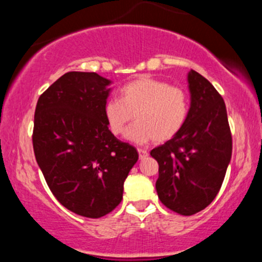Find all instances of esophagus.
<instances>
[{"instance_id": "obj_1", "label": "esophagus", "mask_w": 262, "mask_h": 262, "mask_svg": "<svg viewBox=\"0 0 262 262\" xmlns=\"http://www.w3.org/2000/svg\"><path fill=\"white\" fill-rule=\"evenodd\" d=\"M138 152H139V158L140 159H145L146 156H148L149 152L146 151L145 149H138Z\"/></svg>"}]
</instances>
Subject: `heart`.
Returning a JSON list of instances; mask_svg holds the SVG:
<instances>
[{
  "label": "heart",
  "mask_w": 262,
  "mask_h": 262,
  "mask_svg": "<svg viewBox=\"0 0 262 262\" xmlns=\"http://www.w3.org/2000/svg\"><path fill=\"white\" fill-rule=\"evenodd\" d=\"M188 113L187 92L152 77L130 81L122 89L121 100L113 98L104 106V118L114 135L123 134L129 123L137 121L127 133L137 143L172 139L185 127Z\"/></svg>",
  "instance_id": "1"
}]
</instances>
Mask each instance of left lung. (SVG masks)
Here are the masks:
<instances>
[{"label": "left lung", "instance_id": "obj_1", "mask_svg": "<svg viewBox=\"0 0 262 262\" xmlns=\"http://www.w3.org/2000/svg\"><path fill=\"white\" fill-rule=\"evenodd\" d=\"M188 83L191 107L185 127L150 151L159 164V200L182 215L196 214L212 203L233 149L223 97L194 70L189 71Z\"/></svg>", "mask_w": 262, "mask_h": 262}]
</instances>
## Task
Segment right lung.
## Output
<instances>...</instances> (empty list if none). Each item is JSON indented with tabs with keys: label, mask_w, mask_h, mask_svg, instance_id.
Instances as JSON below:
<instances>
[{
	"label": "right lung",
	"mask_w": 262,
	"mask_h": 262,
	"mask_svg": "<svg viewBox=\"0 0 262 262\" xmlns=\"http://www.w3.org/2000/svg\"><path fill=\"white\" fill-rule=\"evenodd\" d=\"M110 80L96 73L62 75L39 97L33 149L52 193L65 208L101 218L121 203L123 185L138 160L104 118Z\"/></svg>",
	"instance_id": "obj_1"
}]
</instances>
